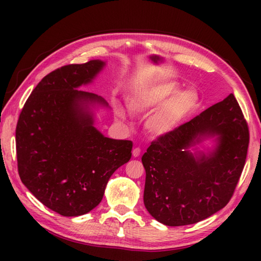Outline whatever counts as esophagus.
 <instances>
[{"label":"esophagus","mask_w":261,"mask_h":261,"mask_svg":"<svg viewBox=\"0 0 261 261\" xmlns=\"http://www.w3.org/2000/svg\"><path fill=\"white\" fill-rule=\"evenodd\" d=\"M132 155H134V158H138L140 155V148L138 147L134 148V151H132Z\"/></svg>","instance_id":"obj_1"}]
</instances>
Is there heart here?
Instances as JSON below:
<instances>
[{
  "mask_svg": "<svg viewBox=\"0 0 261 261\" xmlns=\"http://www.w3.org/2000/svg\"><path fill=\"white\" fill-rule=\"evenodd\" d=\"M127 106L136 116H146L155 110L146 122V129L151 135L160 137L173 132L192 116L199 107V94L193 88L178 91L174 82H159L132 93ZM116 116L124 120V110L117 107Z\"/></svg>",
  "mask_w": 261,
  "mask_h": 261,
  "instance_id": "b5f03b06",
  "label": "heart"
}]
</instances>
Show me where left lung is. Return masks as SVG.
I'll return each instance as SVG.
<instances>
[{"mask_svg":"<svg viewBox=\"0 0 261 261\" xmlns=\"http://www.w3.org/2000/svg\"><path fill=\"white\" fill-rule=\"evenodd\" d=\"M212 136L217 145L208 153L189 151ZM249 139V126L233 94L158 137L141 158L148 213L166 226L178 227L223 208L240 180Z\"/></svg>","mask_w":261,"mask_h":261,"instance_id":"1","label":"left lung"}]
</instances>
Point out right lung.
Masks as SVG:
<instances>
[{
  "label": "right lung",
  "instance_id": "obj_1",
  "mask_svg": "<svg viewBox=\"0 0 261 261\" xmlns=\"http://www.w3.org/2000/svg\"><path fill=\"white\" fill-rule=\"evenodd\" d=\"M105 62L69 64L48 73L26 100L16 127L21 182L51 211L86 214L102 200L110 176L131 159L132 141L105 137L91 107L108 103L78 87L90 84Z\"/></svg>",
  "mask_w": 261,
  "mask_h": 261
}]
</instances>
